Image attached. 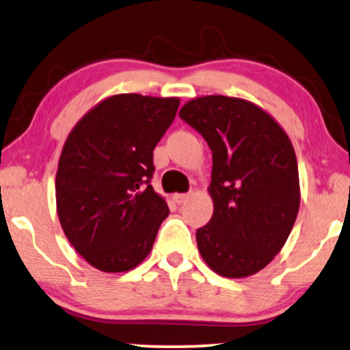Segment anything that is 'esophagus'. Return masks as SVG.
Wrapping results in <instances>:
<instances>
[{
  "mask_svg": "<svg viewBox=\"0 0 350 350\" xmlns=\"http://www.w3.org/2000/svg\"><path fill=\"white\" fill-rule=\"evenodd\" d=\"M172 198H174L176 204H183L187 203V200L190 198V195H188V193H176V195L172 196Z\"/></svg>",
  "mask_w": 350,
  "mask_h": 350,
  "instance_id": "1",
  "label": "esophagus"
}]
</instances>
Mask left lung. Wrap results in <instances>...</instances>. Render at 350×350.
<instances>
[{
  "mask_svg": "<svg viewBox=\"0 0 350 350\" xmlns=\"http://www.w3.org/2000/svg\"><path fill=\"white\" fill-rule=\"evenodd\" d=\"M213 152L211 219L196 231L211 270L229 278L257 273L280 252L299 208L298 163L288 135L254 103L223 94L180 109Z\"/></svg>",
  "mask_w": 350,
  "mask_h": 350,
  "instance_id": "obj_1",
  "label": "left lung"
}]
</instances>
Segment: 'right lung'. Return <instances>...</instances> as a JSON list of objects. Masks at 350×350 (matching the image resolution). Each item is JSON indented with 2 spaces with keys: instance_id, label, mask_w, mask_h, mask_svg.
I'll return each mask as SVG.
<instances>
[{
  "instance_id": "obj_1",
  "label": "right lung",
  "mask_w": 350,
  "mask_h": 350,
  "mask_svg": "<svg viewBox=\"0 0 350 350\" xmlns=\"http://www.w3.org/2000/svg\"><path fill=\"white\" fill-rule=\"evenodd\" d=\"M178 105V98L114 94L88 111L65 141L57 213L70 244L101 272L141 264L170 213L150 180L154 149Z\"/></svg>"
}]
</instances>
